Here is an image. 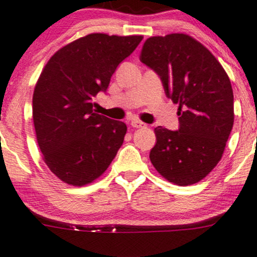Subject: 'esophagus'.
Listing matches in <instances>:
<instances>
[{
  "instance_id": "obj_1",
  "label": "esophagus",
  "mask_w": 257,
  "mask_h": 257,
  "mask_svg": "<svg viewBox=\"0 0 257 257\" xmlns=\"http://www.w3.org/2000/svg\"><path fill=\"white\" fill-rule=\"evenodd\" d=\"M131 124H132L133 128H144V126H146L144 122L138 121V119H134V121H132Z\"/></svg>"
}]
</instances>
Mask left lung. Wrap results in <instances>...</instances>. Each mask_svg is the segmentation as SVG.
Returning a JSON list of instances; mask_svg holds the SVG:
<instances>
[{
  "mask_svg": "<svg viewBox=\"0 0 257 257\" xmlns=\"http://www.w3.org/2000/svg\"><path fill=\"white\" fill-rule=\"evenodd\" d=\"M140 60L160 76L166 96L179 105V131L157 126L149 159L170 183L196 184L220 161L231 133L228 74L203 44L183 33L148 38Z\"/></svg>",
  "mask_w": 257,
  "mask_h": 257,
  "instance_id": "obj_1",
  "label": "left lung"
}]
</instances>
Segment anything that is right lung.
<instances>
[{"mask_svg":"<svg viewBox=\"0 0 257 257\" xmlns=\"http://www.w3.org/2000/svg\"><path fill=\"white\" fill-rule=\"evenodd\" d=\"M142 39L92 33L61 47L45 65L33 93L35 134L45 164L65 184L92 183L117 154L125 123L96 113L93 98Z\"/></svg>","mask_w":257,"mask_h":257,"instance_id":"1","label":"right lung"}]
</instances>
